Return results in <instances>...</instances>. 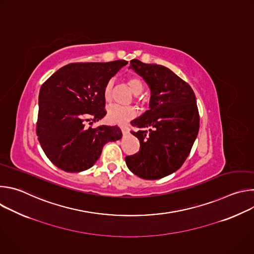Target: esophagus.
Listing matches in <instances>:
<instances>
[{
	"label": "esophagus",
	"instance_id": "esophagus-1",
	"mask_svg": "<svg viewBox=\"0 0 254 254\" xmlns=\"http://www.w3.org/2000/svg\"><path fill=\"white\" fill-rule=\"evenodd\" d=\"M122 132H123L124 135H126V134H127V133L129 132V130H128V128H127V127H122Z\"/></svg>",
	"mask_w": 254,
	"mask_h": 254
}]
</instances>
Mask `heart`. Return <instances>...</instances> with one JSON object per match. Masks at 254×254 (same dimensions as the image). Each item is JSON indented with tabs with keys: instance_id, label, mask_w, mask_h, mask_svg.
<instances>
[{
	"instance_id": "b5f03b06",
	"label": "heart",
	"mask_w": 254,
	"mask_h": 254,
	"mask_svg": "<svg viewBox=\"0 0 254 254\" xmlns=\"http://www.w3.org/2000/svg\"><path fill=\"white\" fill-rule=\"evenodd\" d=\"M127 84L129 88V90L134 94L137 95L143 90V82L140 78L136 76H130L127 80ZM113 87L114 83L113 81H108L103 89V96L106 102H110L113 97ZM135 110L131 106L123 107L119 105H113L108 108L107 112V122L113 125H119V126H125L127 125L130 120H132L135 117Z\"/></svg>"
}]
</instances>
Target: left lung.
Instances as JSON below:
<instances>
[{
  "label": "left lung",
  "instance_id": "left-lung-1",
  "mask_svg": "<svg viewBox=\"0 0 254 254\" xmlns=\"http://www.w3.org/2000/svg\"><path fill=\"white\" fill-rule=\"evenodd\" d=\"M128 68L147 82L150 110L131 121L139 151L126 157L127 168L146 180L164 178L181 168L199 131V113L191 86L169 68L132 59Z\"/></svg>",
  "mask_w": 254,
  "mask_h": 254
}]
</instances>
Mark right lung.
<instances>
[{
	"mask_svg": "<svg viewBox=\"0 0 254 254\" xmlns=\"http://www.w3.org/2000/svg\"><path fill=\"white\" fill-rule=\"evenodd\" d=\"M127 64L126 60L67 64L41 86L36 132L45 155L59 169L85 171L99 159L106 142L122 138L117 126L92 128L85 123L106 115L104 86Z\"/></svg>",
	"mask_w": 254,
	"mask_h": 254,
	"instance_id": "obj_1",
	"label": "right lung"
}]
</instances>
